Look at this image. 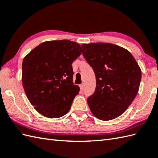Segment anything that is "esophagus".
Wrapping results in <instances>:
<instances>
[{
	"mask_svg": "<svg viewBox=\"0 0 158 158\" xmlns=\"http://www.w3.org/2000/svg\"><path fill=\"white\" fill-rule=\"evenodd\" d=\"M79 87H80V89H81V91H83V90L84 89V85H83V83H82V84L80 85H79Z\"/></svg>",
	"mask_w": 158,
	"mask_h": 158,
	"instance_id": "obj_1",
	"label": "esophagus"
}]
</instances>
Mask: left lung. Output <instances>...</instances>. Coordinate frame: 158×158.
Wrapping results in <instances>:
<instances>
[{"label":"left lung","mask_w":158,"mask_h":158,"mask_svg":"<svg viewBox=\"0 0 158 158\" xmlns=\"http://www.w3.org/2000/svg\"><path fill=\"white\" fill-rule=\"evenodd\" d=\"M82 53L95 73L96 87L87 100L92 113L103 121L120 116L139 92L141 70L130 52L109 43L83 44Z\"/></svg>","instance_id":"left-lung-1"}]
</instances>
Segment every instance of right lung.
Listing matches in <instances>:
<instances>
[{"instance_id": "obj_1", "label": "right lung", "mask_w": 158, "mask_h": 158, "mask_svg": "<svg viewBox=\"0 0 158 158\" xmlns=\"http://www.w3.org/2000/svg\"><path fill=\"white\" fill-rule=\"evenodd\" d=\"M81 45L69 40L49 41L36 46L23 58L22 81L34 108L49 118L69 111L80 88L73 82L72 64Z\"/></svg>"}]
</instances>
